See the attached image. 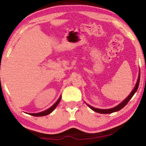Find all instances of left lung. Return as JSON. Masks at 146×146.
<instances>
[{
    "instance_id": "8db88e82",
    "label": "left lung",
    "mask_w": 146,
    "mask_h": 146,
    "mask_svg": "<svg viewBox=\"0 0 146 146\" xmlns=\"http://www.w3.org/2000/svg\"><path fill=\"white\" fill-rule=\"evenodd\" d=\"M139 82H140V73H139V75L138 80H137V82L136 85H135V88H134L133 90H132V91L131 92V93L129 95V96L126 99H125L124 101L122 102L120 104H119L118 106H115V108H110V109H99V108H93V107H92L91 106H90L88 104H87V105H88V106H89L92 110H94L95 112H97V113H101V114H108V113H114V112L119 111V110L122 109V108H123V107H124L127 104H128V102L130 101V99L132 98V96H133V95H135V93H136L137 89H138L139 84Z\"/></svg>"
}]
</instances>
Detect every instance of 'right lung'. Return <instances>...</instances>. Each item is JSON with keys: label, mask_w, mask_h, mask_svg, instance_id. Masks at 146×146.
I'll list each match as a JSON object with an SVG mask.
<instances>
[{"label": "right lung", "mask_w": 146, "mask_h": 146, "mask_svg": "<svg viewBox=\"0 0 146 146\" xmlns=\"http://www.w3.org/2000/svg\"><path fill=\"white\" fill-rule=\"evenodd\" d=\"M60 100H61V96L60 97V98L58 99V101H57L56 103L54 104L52 106L51 108H49L47 110H44V111L41 112V113H29V115H33V116H35V117H41V116H45V115H48V114L51 113V112L53 111L55 108H56V107L58 105V104H59Z\"/></svg>", "instance_id": "obj_1"}]
</instances>
